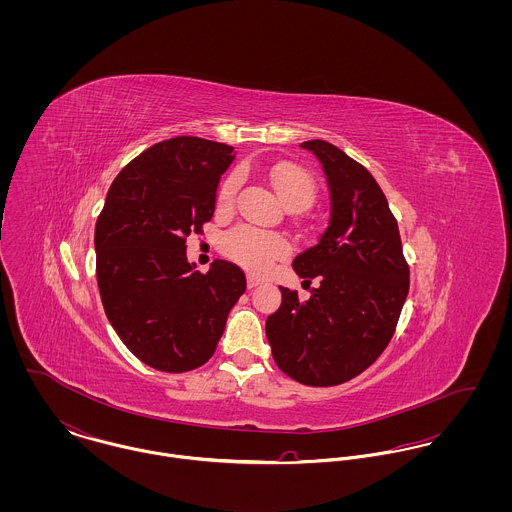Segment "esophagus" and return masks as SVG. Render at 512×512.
<instances>
[{"label": "esophagus", "instance_id": "obj_1", "mask_svg": "<svg viewBox=\"0 0 512 512\" xmlns=\"http://www.w3.org/2000/svg\"><path fill=\"white\" fill-rule=\"evenodd\" d=\"M246 286L252 290V288L260 286V280H258V278H254V276H248V280H246Z\"/></svg>", "mask_w": 512, "mask_h": 512}]
</instances>
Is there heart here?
I'll use <instances>...</instances> for the list:
<instances>
[{
	"mask_svg": "<svg viewBox=\"0 0 512 512\" xmlns=\"http://www.w3.org/2000/svg\"><path fill=\"white\" fill-rule=\"evenodd\" d=\"M270 181L280 201L292 209L301 211L311 205L315 197V183L311 175L292 163H278L270 169ZM240 185V175L230 173L220 185L219 203L228 205L234 199V193ZM224 250L228 256L242 262L254 272H264L276 260L290 254V244L284 236L276 232H264L250 226H240L224 238Z\"/></svg>",
	"mask_w": 512,
	"mask_h": 512,
	"instance_id": "heart-1",
	"label": "heart"
}]
</instances>
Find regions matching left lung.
I'll return each mask as SVG.
<instances>
[{"label": "left lung", "mask_w": 512, "mask_h": 512, "mask_svg": "<svg viewBox=\"0 0 512 512\" xmlns=\"http://www.w3.org/2000/svg\"><path fill=\"white\" fill-rule=\"evenodd\" d=\"M323 165L331 217L319 242L293 260L309 297L282 290L266 319L276 365L307 386L343 384L372 365L390 343L410 288L398 222L361 163L339 147L301 144Z\"/></svg>", "instance_id": "1"}]
</instances>
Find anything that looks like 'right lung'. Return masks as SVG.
Returning <instances> with one entry per match:
<instances>
[{"label":"right lung","instance_id":"1","mask_svg":"<svg viewBox=\"0 0 512 512\" xmlns=\"http://www.w3.org/2000/svg\"><path fill=\"white\" fill-rule=\"evenodd\" d=\"M234 147L179 136L147 147L110 185L96 220V280L106 317L147 366L187 372L205 365L244 272L215 260L207 274L187 260V236L213 219L220 175Z\"/></svg>","mask_w":512,"mask_h":512}]
</instances>
